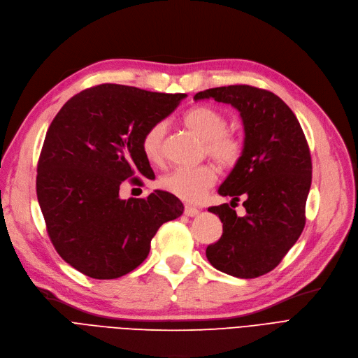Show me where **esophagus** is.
<instances>
[{
    "label": "esophagus",
    "mask_w": 358,
    "mask_h": 358,
    "mask_svg": "<svg viewBox=\"0 0 358 358\" xmlns=\"http://www.w3.org/2000/svg\"><path fill=\"white\" fill-rule=\"evenodd\" d=\"M183 213H185V216H188V217H194V216H198L199 210H198L196 207H192V206H185V210H183Z\"/></svg>",
    "instance_id": "1"
}]
</instances>
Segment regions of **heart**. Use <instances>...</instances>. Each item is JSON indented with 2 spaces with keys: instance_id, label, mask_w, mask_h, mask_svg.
Returning <instances> with one entry per match:
<instances>
[{
  "instance_id": "1",
  "label": "heart",
  "mask_w": 358,
  "mask_h": 358,
  "mask_svg": "<svg viewBox=\"0 0 358 358\" xmlns=\"http://www.w3.org/2000/svg\"><path fill=\"white\" fill-rule=\"evenodd\" d=\"M183 123L204 141L203 152L217 166L232 169L239 163L244 144L236 134L227 131L229 120L223 111L211 106H196L185 113ZM164 135L166 123L157 122L148 127L141 139V150L152 164H159L163 160ZM214 182L216 171L211 166L203 164L173 169L160 179V187L182 201L195 203L206 195Z\"/></svg>"
}]
</instances>
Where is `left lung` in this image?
Returning a JSON list of instances; mask_svg holds the SVG:
<instances>
[{
    "instance_id": "left-lung-1",
    "label": "left lung",
    "mask_w": 358,
    "mask_h": 358,
    "mask_svg": "<svg viewBox=\"0 0 358 358\" xmlns=\"http://www.w3.org/2000/svg\"><path fill=\"white\" fill-rule=\"evenodd\" d=\"M204 98L234 106L242 117L244 152L219 194L232 196V206L242 196L248 211L239 218L229 204L208 208L220 217L223 234L207 247L206 255L223 273L259 278L282 262L306 226L310 148L295 114L273 92L231 85L194 96Z\"/></svg>"
}]
</instances>
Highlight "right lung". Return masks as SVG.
Returning <instances> with one entry per match:
<instances>
[{"mask_svg":"<svg viewBox=\"0 0 358 358\" xmlns=\"http://www.w3.org/2000/svg\"><path fill=\"white\" fill-rule=\"evenodd\" d=\"M187 94L104 83L85 90L57 113L42 145L36 195L55 251L92 279H116L144 262L159 227L183 204L166 191L122 199L123 180L152 179L141 150L150 126Z\"/></svg>","mask_w":358,"mask_h":358,"instance_id":"right-lung-1","label":"right lung"}]
</instances>
